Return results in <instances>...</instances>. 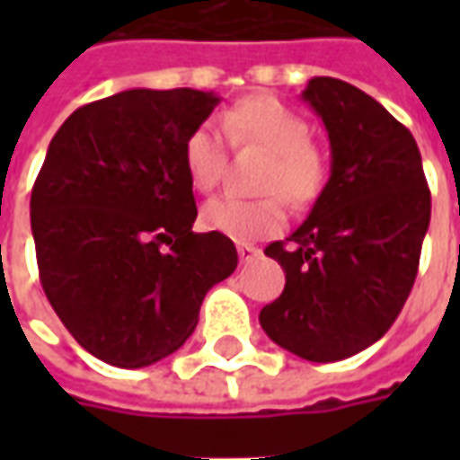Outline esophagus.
Segmentation results:
<instances>
[{"mask_svg":"<svg viewBox=\"0 0 460 460\" xmlns=\"http://www.w3.org/2000/svg\"><path fill=\"white\" fill-rule=\"evenodd\" d=\"M236 249H239L241 263H249V261L259 259V256H261V249H259V246H251V243H239Z\"/></svg>","mask_w":460,"mask_h":460,"instance_id":"1","label":"esophagus"}]
</instances>
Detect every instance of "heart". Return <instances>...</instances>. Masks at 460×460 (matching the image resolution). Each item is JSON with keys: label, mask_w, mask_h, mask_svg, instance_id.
I'll return each mask as SVG.
<instances>
[{"label": "heart", "mask_w": 460, "mask_h": 460, "mask_svg": "<svg viewBox=\"0 0 460 460\" xmlns=\"http://www.w3.org/2000/svg\"><path fill=\"white\" fill-rule=\"evenodd\" d=\"M224 132L234 145H256L270 152V162L261 181L263 199L219 197L204 204L201 224L209 231L224 234L234 241H253L270 236L286 226L288 211L279 190L290 204L305 207L318 199L328 180V164L320 150L310 142V125L290 105L270 95H251L234 103L224 113ZM184 170L191 187L211 191L219 187L226 172V145L211 122L194 128L184 142Z\"/></svg>", "instance_id": "1"}]
</instances>
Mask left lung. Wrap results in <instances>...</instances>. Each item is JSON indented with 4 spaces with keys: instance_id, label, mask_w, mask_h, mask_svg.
Listing matches in <instances>:
<instances>
[{
    "instance_id": "1",
    "label": "left lung",
    "mask_w": 460,
    "mask_h": 460,
    "mask_svg": "<svg viewBox=\"0 0 460 460\" xmlns=\"http://www.w3.org/2000/svg\"><path fill=\"white\" fill-rule=\"evenodd\" d=\"M300 98L328 130L330 180L289 243L266 249L286 288L259 320L293 355L338 362L375 345L404 308L431 194L414 135L372 95L315 75Z\"/></svg>"
}]
</instances>
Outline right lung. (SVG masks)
Listing matches in <instances>:
<instances>
[{"mask_svg": "<svg viewBox=\"0 0 460 460\" xmlns=\"http://www.w3.org/2000/svg\"><path fill=\"white\" fill-rule=\"evenodd\" d=\"M219 95L132 88L66 118L31 191L51 308L75 342L137 369L177 352L207 290L236 270L229 236L194 234L184 142Z\"/></svg>", "mask_w": 460, "mask_h": 460, "instance_id": "obj_1", "label": "right lung"}]
</instances>
